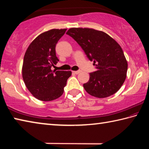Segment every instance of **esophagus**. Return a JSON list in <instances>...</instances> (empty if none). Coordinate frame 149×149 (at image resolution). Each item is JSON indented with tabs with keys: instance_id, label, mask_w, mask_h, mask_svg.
Masks as SVG:
<instances>
[{
	"instance_id": "obj_1",
	"label": "esophagus",
	"mask_w": 149,
	"mask_h": 149,
	"mask_svg": "<svg viewBox=\"0 0 149 149\" xmlns=\"http://www.w3.org/2000/svg\"><path fill=\"white\" fill-rule=\"evenodd\" d=\"M81 72V70H78V71H73V73H74L75 74H78Z\"/></svg>"
}]
</instances>
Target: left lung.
<instances>
[{
    "label": "left lung",
    "mask_w": 149,
    "mask_h": 149,
    "mask_svg": "<svg viewBox=\"0 0 149 149\" xmlns=\"http://www.w3.org/2000/svg\"><path fill=\"white\" fill-rule=\"evenodd\" d=\"M79 44L97 71L84 84L89 95L105 98L114 95L124 83L127 62L120 45L110 35L93 28L72 27L66 32Z\"/></svg>",
    "instance_id": "obj_1"
}]
</instances>
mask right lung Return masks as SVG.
Instances as JSON below:
<instances>
[{
  "label": "right lung",
  "instance_id": "add662e5",
  "mask_svg": "<svg viewBox=\"0 0 149 149\" xmlns=\"http://www.w3.org/2000/svg\"><path fill=\"white\" fill-rule=\"evenodd\" d=\"M67 29H52L42 33L26 50L22 65V77L34 97L51 101L62 95L71 71H56L51 67L59 60L55 47Z\"/></svg>",
  "mask_w": 149,
  "mask_h": 149
}]
</instances>
